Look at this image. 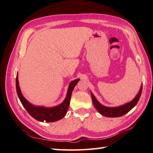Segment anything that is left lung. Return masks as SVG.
<instances>
[{"label":"left lung","mask_w":153,"mask_h":153,"mask_svg":"<svg viewBox=\"0 0 153 153\" xmlns=\"http://www.w3.org/2000/svg\"><path fill=\"white\" fill-rule=\"evenodd\" d=\"M143 90V85L140 86V90L137 94V95L135 96V98L128 103L124 104L123 105H119V106L116 107H108L105 106V105L101 104L98 101V100L96 98L92 92L91 91V99H92L93 104L96 109L98 111V112L101 114L102 115L106 117L109 118H113V117H119V116H122L124 114H126L129 111L132 109L138 103V100H139L140 97L141 96V93H142Z\"/></svg>","instance_id":"8db88e82"}]
</instances>
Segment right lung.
<instances>
[{"label":"right lung","instance_id":"obj_1","mask_svg":"<svg viewBox=\"0 0 153 153\" xmlns=\"http://www.w3.org/2000/svg\"><path fill=\"white\" fill-rule=\"evenodd\" d=\"M79 79H76L71 81L69 84L67 95L64 100L60 104L53 107H45V106H37L27 100L22 94L20 87H19L18 80V73L16 74V89L19 98L20 100L21 104L27 111L29 114L34 118L35 120L40 122H46V123H53V122L62 119L67 114L68 110L69 101L71 99V96L74 88Z\"/></svg>","mask_w":153,"mask_h":153}]
</instances>
